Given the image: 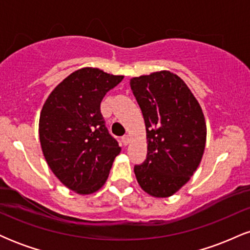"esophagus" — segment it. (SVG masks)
I'll return each instance as SVG.
<instances>
[{"label":"esophagus","instance_id":"esophagus-1","mask_svg":"<svg viewBox=\"0 0 250 250\" xmlns=\"http://www.w3.org/2000/svg\"><path fill=\"white\" fill-rule=\"evenodd\" d=\"M122 142H123V145H125L127 146L129 142H130V137L128 136V135H125V136L122 137Z\"/></svg>","mask_w":250,"mask_h":250}]
</instances>
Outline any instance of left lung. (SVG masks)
Here are the masks:
<instances>
[{
	"label": "left lung",
	"instance_id": "8db88e82",
	"mask_svg": "<svg viewBox=\"0 0 250 250\" xmlns=\"http://www.w3.org/2000/svg\"><path fill=\"white\" fill-rule=\"evenodd\" d=\"M130 87L147 131V159L135 166L137 182L154 197H168L190 180L206 147L207 125L199 102L168 70L133 77Z\"/></svg>",
	"mask_w": 250,
	"mask_h": 250
}]
</instances>
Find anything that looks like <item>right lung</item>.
Listing matches in <instances>:
<instances>
[{
  "mask_svg": "<svg viewBox=\"0 0 250 250\" xmlns=\"http://www.w3.org/2000/svg\"><path fill=\"white\" fill-rule=\"evenodd\" d=\"M122 80L99 68H82L65 77L43 104L39 134L44 159L57 179L77 194L99 190L121 151L100 105Z\"/></svg>",
  "mask_w": 250,
  "mask_h": 250,
  "instance_id": "1",
  "label": "right lung"
}]
</instances>
